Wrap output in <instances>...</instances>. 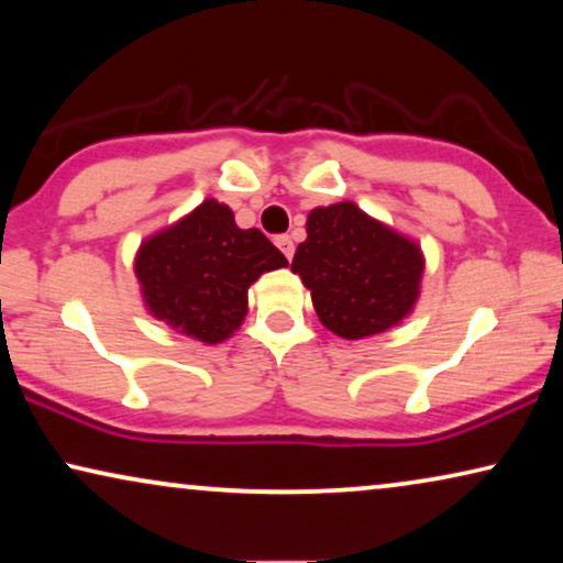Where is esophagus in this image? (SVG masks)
Here are the masks:
<instances>
[{"mask_svg":"<svg viewBox=\"0 0 563 563\" xmlns=\"http://www.w3.org/2000/svg\"><path fill=\"white\" fill-rule=\"evenodd\" d=\"M274 243H276V249H279V251H282L284 256H287V258L295 256V241H291L289 235H279V238H276Z\"/></svg>","mask_w":563,"mask_h":563,"instance_id":"34e87169","label":"esophagus"}]
</instances>
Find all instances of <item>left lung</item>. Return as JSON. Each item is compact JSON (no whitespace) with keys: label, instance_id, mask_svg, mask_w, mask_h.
Returning a JSON list of instances; mask_svg holds the SVG:
<instances>
[{"label":"left lung","instance_id":"8db88e82","mask_svg":"<svg viewBox=\"0 0 563 563\" xmlns=\"http://www.w3.org/2000/svg\"><path fill=\"white\" fill-rule=\"evenodd\" d=\"M291 272L312 291L322 325L358 341L397 325L412 310L422 253L356 205L341 202L310 212Z\"/></svg>","mask_w":563,"mask_h":563}]
</instances>
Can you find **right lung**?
Wrapping results in <instances>:
<instances>
[{
    "label": "right lung",
    "instance_id": "1",
    "mask_svg": "<svg viewBox=\"0 0 563 563\" xmlns=\"http://www.w3.org/2000/svg\"><path fill=\"white\" fill-rule=\"evenodd\" d=\"M282 266L287 258L261 230H241L230 207L207 199L141 245L135 276L158 320L202 343H220L243 322L251 284Z\"/></svg>",
    "mask_w": 563,
    "mask_h": 563
}]
</instances>
